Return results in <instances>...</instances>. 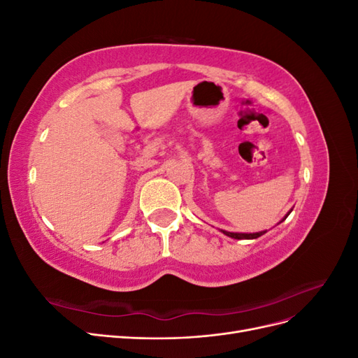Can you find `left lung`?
I'll return each instance as SVG.
<instances>
[{"label":"left lung","mask_w":358,"mask_h":358,"mask_svg":"<svg viewBox=\"0 0 358 358\" xmlns=\"http://www.w3.org/2000/svg\"><path fill=\"white\" fill-rule=\"evenodd\" d=\"M291 212V210H289ZM289 212L287 213V216L289 215ZM287 216L284 220H287ZM282 220V221H284ZM280 221V222H282ZM225 236H229V237H233V239H257V237H259V236H263L266 231H259V233H249V234H246V233H230V231H225V230H221Z\"/></svg>","instance_id":"left-lung-1"}]
</instances>
